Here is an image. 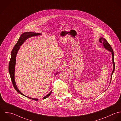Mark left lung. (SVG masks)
Instances as JSON below:
<instances>
[{"label":"left lung","instance_id":"obj_1","mask_svg":"<svg viewBox=\"0 0 121 121\" xmlns=\"http://www.w3.org/2000/svg\"><path fill=\"white\" fill-rule=\"evenodd\" d=\"M99 42L100 43H103V46L104 47L107 49V50H108L109 51L111 52H112V61H113V71H112V74H111V77L112 76V74L113 73H114V71H115V62H114V51H113V50L112 49V48L111 47L110 44L108 43V42L106 40V39L103 38H101L99 39ZM111 79H112V78H111Z\"/></svg>","mask_w":121,"mask_h":121}]
</instances>
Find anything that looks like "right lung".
<instances>
[{"instance_id": "obj_1", "label": "right lung", "mask_w": 121, "mask_h": 121, "mask_svg": "<svg viewBox=\"0 0 121 121\" xmlns=\"http://www.w3.org/2000/svg\"><path fill=\"white\" fill-rule=\"evenodd\" d=\"M39 35H40V34L39 33H34V32H25V33H23V34H22L21 35V36H20L18 42H17L16 44L14 45V47L13 48V49L12 51L11 57V59L9 61V74L10 75L11 80H12V83H13V85L14 89L20 94L29 98L30 99L34 100H38V99H33V98L28 97V96L24 95L17 88V86L15 84V80H14V70H15V61H16V54L17 53L18 51L20 49V46L25 41L27 40L28 39L31 38L32 37L36 36H38ZM52 91H51V92L48 94H47L46 96L44 97L43 98V99H45L47 98V97H48L51 95Z\"/></svg>"}]
</instances>
